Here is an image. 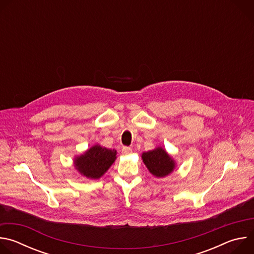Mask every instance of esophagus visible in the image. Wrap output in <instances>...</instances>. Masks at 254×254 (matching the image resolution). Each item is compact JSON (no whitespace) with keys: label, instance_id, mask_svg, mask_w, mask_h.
I'll use <instances>...</instances> for the list:
<instances>
[{"label":"esophagus","instance_id":"esophagus-1","mask_svg":"<svg viewBox=\"0 0 254 254\" xmlns=\"http://www.w3.org/2000/svg\"><path fill=\"white\" fill-rule=\"evenodd\" d=\"M122 152H123V154H125V155H128V154H130V153L132 152V150H131V148H129V147H123Z\"/></svg>","mask_w":254,"mask_h":254}]
</instances>
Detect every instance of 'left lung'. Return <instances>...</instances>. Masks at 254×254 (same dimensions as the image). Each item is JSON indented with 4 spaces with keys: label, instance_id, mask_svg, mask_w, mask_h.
Here are the masks:
<instances>
[{
    "label": "left lung",
    "instance_id": "left-lung-1",
    "mask_svg": "<svg viewBox=\"0 0 254 254\" xmlns=\"http://www.w3.org/2000/svg\"><path fill=\"white\" fill-rule=\"evenodd\" d=\"M141 158L149 171L156 177H165L169 175L175 167L172 158L162 148L143 153Z\"/></svg>",
    "mask_w": 254,
    "mask_h": 254
}]
</instances>
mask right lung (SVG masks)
Returning a JSON list of instances; mask_svg holds the SVG:
<instances>
[{
	"instance_id": "add662e5",
	"label": "right lung",
	"mask_w": 254,
	"mask_h": 254,
	"mask_svg": "<svg viewBox=\"0 0 254 254\" xmlns=\"http://www.w3.org/2000/svg\"><path fill=\"white\" fill-rule=\"evenodd\" d=\"M117 159V151L102 148L98 144L89 149L75 161L76 169L85 177L100 178Z\"/></svg>"
}]
</instances>
